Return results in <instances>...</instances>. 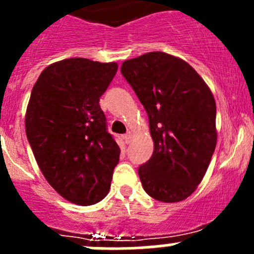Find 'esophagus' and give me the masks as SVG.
<instances>
[{
  "instance_id": "esophagus-1",
  "label": "esophagus",
  "mask_w": 254,
  "mask_h": 254,
  "mask_svg": "<svg viewBox=\"0 0 254 254\" xmlns=\"http://www.w3.org/2000/svg\"><path fill=\"white\" fill-rule=\"evenodd\" d=\"M124 140H125V143H130V141H131V132H127V134H125Z\"/></svg>"
}]
</instances>
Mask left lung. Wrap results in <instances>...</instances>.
Wrapping results in <instances>:
<instances>
[{
    "label": "left lung",
    "mask_w": 254,
    "mask_h": 254,
    "mask_svg": "<svg viewBox=\"0 0 254 254\" xmlns=\"http://www.w3.org/2000/svg\"><path fill=\"white\" fill-rule=\"evenodd\" d=\"M122 73L148 115L153 153L139 167L143 189L163 203L188 198L216 147V104L199 73L182 59L152 51L123 63Z\"/></svg>",
    "instance_id": "1"
}]
</instances>
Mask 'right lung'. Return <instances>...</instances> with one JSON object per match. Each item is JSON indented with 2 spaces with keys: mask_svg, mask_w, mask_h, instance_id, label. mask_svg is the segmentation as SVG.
Listing matches in <instances>:
<instances>
[{
  "mask_svg": "<svg viewBox=\"0 0 254 254\" xmlns=\"http://www.w3.org/2000/svg\"><path fill=\"white\" fill-rule=\"evenodd\" d=\"M117 70V63L65 59L44 68L30 93L25 132L38 166L77 205L106 198L119 162L120 148L99 106Z\"/></svg>",
  "mask_w": 254,
  "mask_h": 254,
  "instance_id": "obj_1",
  "label": "right lung"
}]
</instances>
